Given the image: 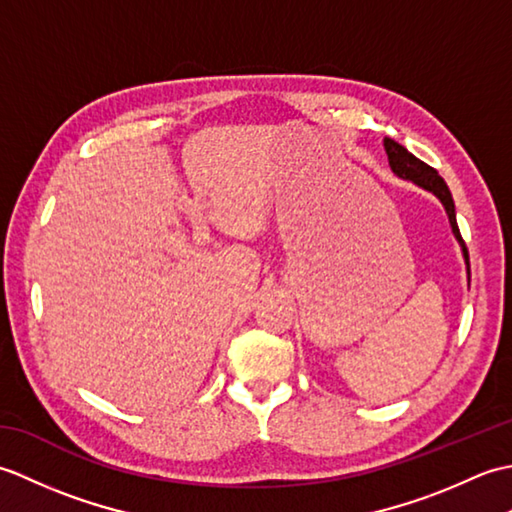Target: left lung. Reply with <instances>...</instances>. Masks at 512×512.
Returning <instances> with one entry per match:
<instances>
[{
    "label": "left lung",
    "instance_id": "left-lung-1",
    "mask_svg": "<svg viewBox=\"0 0 512 512\" xmlns=\"http://www.w3.org/2000/svg\"><path fill=\"white\" fill-rule=\"evenodd\" d=\"M383 145H385V151H387L389 167H391V171L396 173L398 178L413 182V184H416V187L433 193L442 202L444 211H447V217H449L451 231H453L455 239H458V244L462 248V257H464V264H466V279H469V284H471L469 250H466V244H464V239L460 235V228H458V220H455V204H453V198H451V191L447 187V182H444L438 176L436 169L429 167V165H424V162L413 156L411 151H407L405 147L398 145L394 138H385Z\"/></svg>",
    "mask_w": 512,
    "mask_h": 512
}]
</instances>
